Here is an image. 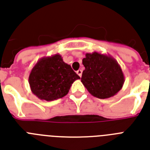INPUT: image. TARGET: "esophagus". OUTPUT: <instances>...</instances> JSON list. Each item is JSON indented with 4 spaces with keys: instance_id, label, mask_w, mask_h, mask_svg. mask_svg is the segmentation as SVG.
<instances>
[{
    "instance_id": "esophagus-1",
    "label": "esophagus",
    "mask_w": 150,
    "mask_h": 150,
    "mask_svg": "<svg viewBox=\"0 0 150 150\" xmlns=\"http://www.w3.org/2000/svg\"><path fill=\"white\" fill-rule=\"evenodd\" d=\"M76 73H77L78 75H79V77H81V75H82V71H81V69H79V70H78V71H76Z\"/></svg>"
}]
</instances>
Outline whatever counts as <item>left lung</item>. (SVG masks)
Segmentation results:
<instances>
[{
  "mask_svg": "<svg viewBox=\"0 0 150 150\" xmlns=\"http://www.w3.org/2000/svg\"><path fill=\"white\" fill-rule=\"evenodd\" d=\"M81 81L90 94L98 98L114 96L122 89L125 78L117 61L109 54L86 53Z\"/></svg>",
  "mask_w": 150,
  "mask_h": 150,
  "instance_id": "left-lung-1",
  "label": "left lung"
}]
</instances>
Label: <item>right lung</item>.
<instances>
[{
	"mask_svg": "<svg viewBox=\"0 0 150 150\" xmlns=\"http://www.w3.org/2000/svg\"><path fill=\"white\" fill-rule=\"evenodd\" d=\"M80 79L69 64L56 54L44 57L31 69L28 82L32 93L41 100L53 101L66 96L71 85Z\"/></svg>",
	"mask_w": 150,
	"mask_h": 150,
	"instance_id": "obj_1",
	"label": "right lung"
}]
</instances>
